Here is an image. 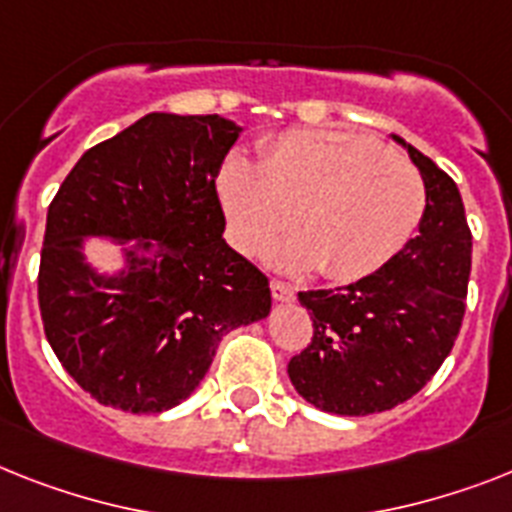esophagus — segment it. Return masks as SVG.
<instances>
[{"label": "esophagus", "mask_w": 512, "mask_h": 512, "mask_svg": "<svg viewBox=\"0 0 512 512\" xmlns=\"http://www.w3.org/2000/svg\"><path fill=\"white\" fill-rule=\"evenodd\" d=\"M272 295H274V301H282V303H290L295 301V287L293 285H287V282L282 280H272Z\"/></svg>", "instance_id": "34e87169"}]
</instances>
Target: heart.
<instances>
[{"instance_id": "obj_1", "label": "heart", "mask_w": 512, "mask_h": 512, "mask_svg": "<svg viewBox=\"0 0 512 512\" xmlns=\"http://www.w3.org/2000/svg\"><path fill=\"white\" fill-rule=\"evenodd\" d=\"M219 201L235 246L261 253L293 225L301 235L274 248V264L356 282L390 264L424 217V180L382 143L335 130H293L261 151V164L230 154Z\"/></svg>"}]
</instances>
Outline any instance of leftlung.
I'll list each match as a JSON object with an SVG mask.
<instances>
[{
  "label": "left lung",
  "instance_id": "8db88e82",
  "mask_svg": "<svg viewBox=\"0 0 512 512\" xmlns=\"http://www.w3.org/2000/svg\"><path fill=\"white\" fill-rule=\"evenodd\" d=\"M426 188L418 235L379 272L335 290H306L314 337L287 374L303 400L337 416H369L413 398L437 374L463 324L471 230L453 177L411 143Z\"/></svg>",
  "mask_w": 512,
  "mask_h": 512
}]
</instances>
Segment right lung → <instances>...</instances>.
I'll return each mask as SVG.
<instances>
[{
    "mask_svg": "<svg viewBox=\"0 0 512 512\" xmlns=\"http://www.w3.org/2000/svg\"><path fill=\"white\" fill-rule=\"evenodd\" d=\"M240 130L219 114L151 112L80 156L49 204L41 322L101 405L170 411L230 329L269 316L266 274L222 238L217 175ZM83 237L120 239L126 269L96 273Z\"/></svg>",
    "mask_w": 512,
    "mask_h": 512,
    "instance_id": "obj_1",
    "label": "right lung"
}]
</instances>
